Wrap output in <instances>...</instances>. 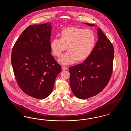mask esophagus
Segmentation results:
<instances>
[{
  "instance_id": "1",
  "label": "esophagus",
  "mask_w": 131,
  "mask_h": 131,
  "mask_svg": "<svg viewBox=\"0 0 131 131\" xmlns=\"http://www.w3.org/2000/svg\"><path fill=\"white\" fill-rule=\"evenodd\" d=\"M62 69L63 70H67V67H65V66H62Z\"/></svg>"
}]
</instances>
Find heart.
Returning a JSON list of instances; mask_svg holds the SVG:
<instances>
[{
  "label": "heart",
  "instance_id": "heart-1",
  "mask_svg": "<svg viewBox=\"0 0 131 131\" xmlns=\"http://www.w3.org/2000/svg\"><path fill=\"white\" fill-rule=\"evenodd\" d=\"M60 37V38H56L51 41L50 48L54 56L59 57L67 47L68 50L58 59V62L64 65L87 59L96 44L95 35L89 29L69 27L61 32Z\"/></svg>",
  "mask_w": 131,
  "mask_h": 131
}]
</instances>
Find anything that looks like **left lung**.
<instances>
[{"instance_id": "8db88e82", "label": "left lung", "mask_w": 131, "mask_h": 131, "mask_svg": "<svg viewBox=\"0 0 131 131\" xmlns=\"http://www.w3.org/2000/svg\"><path fill=\"white\" fill-rule=\"evenodd\" d=\"M97 34L98 40L91 54L81 64L69 68L71 89L75 96L81 99L100 93L108 84L112 74L113 47L100 28Z\"/></svg>"}]
</instances>
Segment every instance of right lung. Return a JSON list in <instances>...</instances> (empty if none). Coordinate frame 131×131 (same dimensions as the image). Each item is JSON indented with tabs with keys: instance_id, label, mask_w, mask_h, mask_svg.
<instances>
[{
	"instance_id": "1",
	"label": "right lung",
	"mask_w": 131,
	"mask_h": 131,
	"mask_svg": "<svg viewBox=\"0 0 131 131\" xmlns=\"http://www.w3.org/2000/svg\"><path fill=\"white\" fill-rule=\"evenodd\" d=\"M51 24L27 27L13 48L11 63L19 87L32 97L44 99L51 93L61 66L50 54Z\"/></svg>"
}]
</instances>
